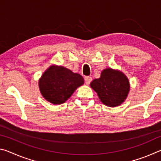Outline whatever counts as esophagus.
I'll use <instances>...</instances> for the list:
<instances>
[{
	"instance_id": "1",
	"label": "esophagus",
	"mask_w": 161,
	"mask_h": 161,
	"mask_svg": "<svg viewBox=\"0 0 161 161\" xmlns=\"http://www.w3.org/2000/svg\"><path fill=\"white\" fill-rule=\"evenodd\" d=\"M84 80H85V83L88 85L91 83V81H92V78L91 77H89V76H86V77H84Z\"/></svg>"
}]
</instances>
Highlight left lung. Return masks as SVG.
<instances>
[{
	"instance_id": "1",
	"label": "left lung",
	"mask_w": 161,
	"mask_h": 161,
	"mask_svg": "<svg viewBox=\"0 0 161 161\" xmlns=\"http://www.w3.org/2000/svg\"><path fill=\"white\" fill-rule=\"evenodd\" d=\"M90 86L97 92L103 104L109 107L121 105L129 95V79L121 71L107 68L102 70L99 79L92 81Z\"/></svg>"
}]
</instances>
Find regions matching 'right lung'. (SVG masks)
<instances>
[{"instance_id": "1", "label": "right lung", "mask_w": 161, "mask_h": 161, "mask_svg": "<svg viewBox=\"0 0 161 161\" xmlns=\"http://www.w3.org/2000/svg\"><path fill=\"white\" fill-rule=\"evenodd\" d=\"M84 82V78L78 73L53 64L43 72L38 84L45 99L53 104L59 105L66 102Z\"/></svg>"}]
</instances>
